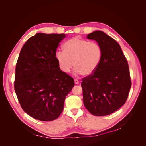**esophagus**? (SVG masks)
Segmentation results:
<instances>
[{"mask_svg":"<svg viewBox=\"0 0 146 146\" xmlns=\"http://www.w3.org/2000/svg\"><path fill=\"white\" fill-rule=\"evenodd\" d=\"M74 83H75V84H78L79 82L77 79H74Z\"/></svg>","mask_w":146,"mask_h":146,"instance_id":"1","label":"esophagus"}]
</instances>
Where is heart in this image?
<instances>
[{
    "instance_id": "1",
    "label": "heart",
    "mask_w": 146,
    "mask_h": 146,
    "mask_svg": "<svg viewBox=\"0 0 146 146\" xmlns=\"http://www.w3.org/2000/svg\"><path fill=\"white\" fill-rule=\"evenodd\" d=\"M102 55V48L98 42L76 37L66 41L63 51H57L55 56L63 72H70L74 66L77 74L88 76L98 69Z\"/></svg>"
}]
</instances>
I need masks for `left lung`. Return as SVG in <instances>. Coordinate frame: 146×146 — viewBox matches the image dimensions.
Masks as SVG:
<instances>
[{
	"label": "left lung",
	"mask_w": 146,
	"mask_h": 146,
	"mask_svg": "<svg viewBox=\"0 0 146 146\" xmlns=\"http://www.w3.org/2000/svg\"><path fill=\"white\" fill-rule=\"evenodd\" d=\"M102 48L101 62L96 71L82 79L83 103L96 116L109 115L125 103L131 82L129 64L119 44L102 31L87 35Z\"/></svg>",
	"instance_id": "left-lung-1"
}]
</instances>
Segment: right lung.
I'll use <instances>...</instances> for the list:
<instances>
[{"label": "right lung", "mask_w": 146, "mask_h": 146, "mask_svg": "<svg viewBox=\"0 0 146 146\" xmlns=\"http://www.w3.org/2000/svg\"><path fill=\"white\" fill-rule=\"evenodd\" d=\"M66 35L36 33L27 41L16 66L14 86L19 104L29 116L51 121L62 113L72 77L61 71L55 54Z\"/></svg>", "instance_id": "obj_1"}]
</instances>
